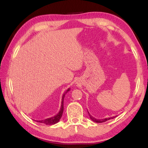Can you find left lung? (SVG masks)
Returning <instances> with one entry per match:
<instances>
[{
  "mask_svg": "<svg viewBox=\"0 0 148 148\" xmlns=\"http://www.w3.org/2000/svg\"><path fill=\"white\" fill-rule=\"evenodd\" d=\"M88 114H89V115L90 119H91L92 121L96 122V123H103V122H105V121H108V120H110V119H114V118H115V117H117V116H114V117H108V118H104V119H96V118H95V117H92V116H91V115L89 113V112H88Z\"/></svg>",
  "mask_w": 148,
  "mask_h": 148,
  "instance_id": "left-lung-1",
  "label": "left lung"
}]
</instances>
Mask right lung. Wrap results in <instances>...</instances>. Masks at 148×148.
<instances>
[{"instance_id": "1", "label": "right lung", "mask_w": 148, "mask_h": 148, "mask_svg": "<svg viewBox=\"0 0 148 148\" xmlns=\"http://www.w3.org/2000/svg\"><path fill=\"white\" fill-rule=\"evenodd\" d=\"M70 88L66 90V91L64 92L62 95V100H61V109H60L59 113L57 114L56 116H54L53 117H49V118L45 119H42V120H35V121L39 123H42L46 124V125H54L58 123L60 119L61 118L62 113H63V110H64V106H63V102H64V96L65 94L67 92L70 91Z\"/></svg>"}]
</instances>
